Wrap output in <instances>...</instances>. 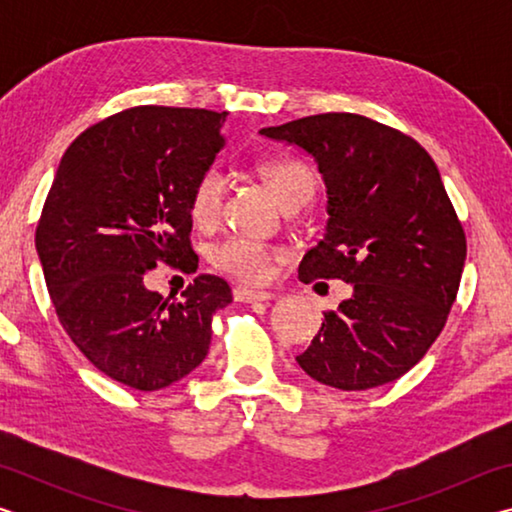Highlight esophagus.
<instances>
[{"label": "esophagus", "instance_id": "1", "mask_svg": "<svg viewBox=\"0 0 512 512\" xmlns=\"http://www.w3.org/2000/svg\"><path fill=\"white\" fill-rule=\"evenodd\" d=\"M271 298H273V293H268V291H257V289H248V287L235 289V300H239V302H264Z\"/></svg>", "mask_w": 512, "mask_h": 512}]
</instances>
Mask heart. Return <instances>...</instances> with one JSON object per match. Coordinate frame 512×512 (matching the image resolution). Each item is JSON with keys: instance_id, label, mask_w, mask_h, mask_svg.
I'll use <instances>...</instances> for the list:
<instances>
[{"instance_id": "b5f03b06", "label": "heart", "mask_w": 512, "mask_h": 512, "mask_svg": "<svg viewBox=\"0 0 512 512\" xmlns=\"http://www.w3.org/2000/svg\"><path fill=\"white\" fill-rule=\"evenodd\" d=\"M262 176L284 207L296 201H309L314 194V173L298 160H271L262 167ZM225 178L219 169H207L196 178L189 192V216L196 225H210L221 212ZM282 253L273 246L248 237H228L214 248V264L223 273L241 282H266L273 273V264Z\"/></svg>"}]
</instances>
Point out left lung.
Segmentation results:
<instances>
[{"label": "left lung", "mask_w": 512, "mask_h": 512, "mask_svg": "<svg viewBox=\"0 0 512 512\" xmlns=\"http://www.w3.org/2000/svg\"><path fill=\"white\" fill-rule=\"evenodd\" d=\"M262 135L314 155L327 187V232L302 257L300 282L343 280L354 289L325 311L296 361L341 391L400 379L443 332L467 255L436 162L413 137L352 112L302 117Z\"/></svg>", "instance_id": "obj_1"}]
</instances>
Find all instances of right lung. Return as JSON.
I'll list each match as a JSON object with an SVG mask.
<instances>
[{
  "label": "right lung",
  "mask_w": 512,
  "mask_h": 512,
  "mask_svg": "<svg viewBox=\"0 0 512 512\" xmlns=\"http://www.w3.org/2000/svg\"><path fill=\"white\" fill-rule=\"evenodd\" d=\"M228 112L137 106L69 144L36 228L56 316L94 368L137 391H160L207 357L212 316L232 293L203 273L162 298L144 273L196 271L189 192L223 146Z\"/></svg>",
  "instance_id": "obj_1"
}]
</instances>
